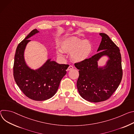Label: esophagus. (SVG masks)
Listing matches in <instances>:
<instances>
[{
    "mask_svg": "<svg viewBox=\"0 0 134 134\" xmlns=\"http://www.w3.org/2000/svg\"><path fill=\"white\" fill-rule=\"evenodd\" d=\"M73 69V66H72V65H70V66L68 67L67 70H68V71H70V70H72Z\"/></svg>",
    "mask_w": 134,
    "mask_h": 134,
    "instance_id": "34e87169",
    "label": "esophagus"
}]
</instances>
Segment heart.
<instances>
[{"label": "heart", "mask_w": 134, "mask_h": 134, "mask_svg": "<svg viewBox=\"0 0 134 134\" xmlns=\"http://www.w3.org/2000/svg\"><path fill=\"white\" fill-rule=\"evenodd\" d=\"M92 51V44L90 41L70 37L61 42L60 49L56 51V55L59 58H63V53H70V59L73 62L81 63L90 57Z\"/></svg>", "instance_id": "1"}]
</instances>
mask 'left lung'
<instances>
[{
    "label": "left lung",
    "mask_w": 134,
    "mask_h": 134,
    "mask_svg": "<svg viewBox=\"0 0 134 134\" xmlns=\"http://www.w3.org/2000/svg\"><path fill=\"white\" fill-rule=\"evenodd\" d=\"M102 41L97 54L81 63H75L79 70L77 86L80 95L89 102L97 103L109 99L119 86L122 70L120 49L105 34L100 33ZM108 59L100 67L98 62L103 56Z\"/></svg>",
    "instance_id": "left-lung-1"
}]
</instances>
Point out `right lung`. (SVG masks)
<instances>
[{
    "label": "right lung",
    "mask_w": 134,
    "mask_h": 134,
    "mask_svg": "<svg viewBox=\"0 0 134 134\" xmlns=\"http://www.w3.org/2000/svg\"><path fill=\"white\" fill-rule=\"evenodd\" d=\"M34 29L17 47L13 66L14 78L24 94L31 99L45 100L52 97L57 92L59 83L66 75L68 64H59L48 58L37 69L29 67L24 58V52L29 39L39 33Z\"/></svg>",
    "instance_id": "right-lung-1"
}]
</instances>
